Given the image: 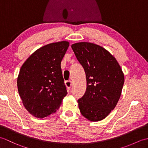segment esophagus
Segmentation results:
<instances>
[{
  "mask_svg": "<svg viewBox=\"0 0 148 148\" xmlns=\"http://www.w3.org/2000/svg\"><path fill=\"white\" fill-rule=\"evenodd\" d=\"M65 84L66 87H67V89L68 90V91L70 90L71 87V86H72V82H71V81H65Z\"/></svg>",
  "mask_w": 148,
  "mask_h": 148,
  "instance_id": "1",
  "label": "esophagus"
}]
</instances>
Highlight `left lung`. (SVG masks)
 <instances>
[{"label":"left lung","mask_w":148,"mask_h":148,"mask_svg":"<svg viewBox=\"0 0 148 148\" xmlns=\"http://www.w3.org/2000/svg\"><path fill=\"white\" fill-rule=\"evenodd\" d=\"M71 48L86 74V92L77 100L80 112L90 121L102 120L114 109L121 96L125 81L122 69L102 46L82 42Z\"/></svg>","instance_id":"obj_1"}]
</instances>
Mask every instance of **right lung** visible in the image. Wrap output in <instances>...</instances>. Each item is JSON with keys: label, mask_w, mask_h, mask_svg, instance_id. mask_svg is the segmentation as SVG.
I'll return each mask as SVG.
<instances>
[{"label": "right lung", "mask_w": 148, "mask_h": 148, "mask_svg": "<svg viewBox=\"0 0 148 148\" xmlns=\"http://www.w3.org/2000/svg\"><path fill=\"white\" fill-rule=\"evenodd\" d=\"M69 42L51 43L32 53L20 69L18 93L30 114L43 118L55 113L67 94L61 62Z\"/></svg>", "instance_id": "add662e5"}]
</instances>
